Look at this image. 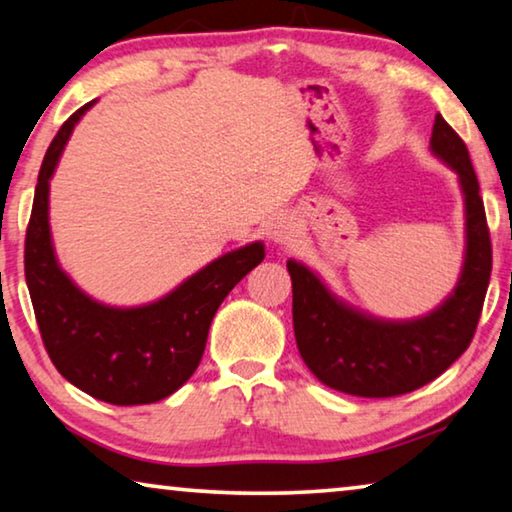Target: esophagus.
<instances>
[{"label": "esophagus", "mask_w": 512, "mask_h": 512, "mask_svg": "<svg viewBox=\"0 0 512 512\" xmlns=\"http://www.w3.org/2000/svg\"><path fill=\"white\" fill-rule=\"evenodd\" d=\"M290 235H293V222L286 215L274 217L270 224H267V238L274 242H286Z\"/></svg>", "instance_id": "esophagus-1"}]
</instances>
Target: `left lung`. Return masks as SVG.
I'll use <instances>...</instances> for the list:
<instances>
[{
    "label": "left lung",
    "instance_id": "1",
    "mask_svg": "<svg viewBox=\"0 0 512 512\" xmlns=\"http://www.w3.org/2000/svg\"><path fill=\"white\" fill-rule=\"evenodd\" d=\"M430 148L460 176L467 208L465 267L437 311L410 322L361 316L302 263L288 261L297 348L311 373L336 391L364 398L410 393L442 375L474 338L492 272L490 229L465 141L439 114Z\"/></svg>",
    "mask_w": 512,
    "mask_h": 512
}]
</instances>
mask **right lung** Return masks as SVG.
<instances>
[{
  "label": "right lung",
  "instance_id": "add662e5",
  "mask_svg": "<svg viewBox=\"0 0 512 512\" xmlns=\"http://www.w3.org/2000/svg\"><path fill=\"white\" fill-rule=\"evenodd\" d=\"M91 105L86 102L61 125L43 157L27 224L25 277L43 345L57 371L105 403L146 405L190 380L219 304L263 261L265 249L254 242L231 251L160 302L139 309H112L86 297L54 258L47 192L70 132Z\"/></svg>",
  "mask_w": 512,
  "mask_h": 512
}]
</instances>
